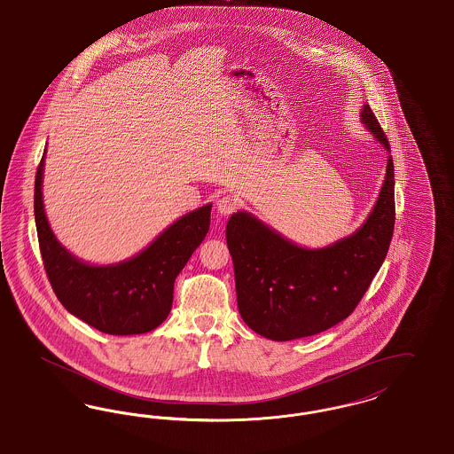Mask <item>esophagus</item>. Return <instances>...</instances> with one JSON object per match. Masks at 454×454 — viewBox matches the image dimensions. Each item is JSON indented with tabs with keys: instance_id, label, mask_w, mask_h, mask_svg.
Returning a JSON list of instances; mask_svg holds the SVG:
<instances>
[{
	"instance_id": "34e87169",
	"label": "esophagus",
	"mask_w": 454,
	"mask_h": 454,
	"mask_svg": "<svg viewBox=\"0 0 454 454\" xmlns=\"http://www.w3.org/2000/svg\"><path fill=\"white\" fill-rule=\"evenodd\" d=\"M215 205H217V210L220 215H231V214L236 212L237 207H239V201H237L236 197L225 195V197L218 198Z\"/></svg>"
}]
</instances>
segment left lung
Here are the masks:
<instances>
[{"label": "left lung", "instance_id": "8db88e82", "mask_svg": "<svg viewBox=\"0 0 454 454\" xmlns=\"http://www.w3.org/2000/svg\"><path fill=\"white\" fill-rule=\"evenodd\" d=\"M361 120L387 151L388 138L368 105ZM395 227V175L387 162L375 208L353 236L324 249H303L246 212L229 218L237 307L259 335L292 340L331 329L351 316L383 264Z\"/></svg>", "mask_w": 454, "mask_h": 454}]
</instances>
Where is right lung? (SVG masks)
Masks as SVG:
<instances>
[{
	"mask_svg": "<svg viewBox=\"0 0 454 454\" xmlns=\"http://www.w3.org/2000/svg\"><path fill=\"white\" fill-rule=\"evenodd\" d=\"M42 175L43 158L35 175V225L45 273L64 309L105 334L156 329L171 312L175 279L208 232L212 205L176 220L136 257L90 266L52 234L42 203Z\"/></svg>",
	"mask_w": 454,
	"mask_h": 454,
	"instance_id": "obj_1",
	"label": "right lung"
}]
</instances>
